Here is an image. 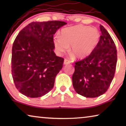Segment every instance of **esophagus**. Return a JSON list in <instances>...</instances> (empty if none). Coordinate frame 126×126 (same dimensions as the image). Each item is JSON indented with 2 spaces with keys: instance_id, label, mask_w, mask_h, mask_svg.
I'll use <instances>...</instances> for the list:
<instances>
[{
  "instance_id": "34e87169",
  "label": "esophagus",
  "mask_w": 126,
  "mask_h": 126,
  "mask_svg": "<svg viewBox=\"0 0 126 126\" xmlns=\"http://www.w3.org/2000/svg\"><path fill=\"white\" fill-rule=\"evenodd\" d=\"M71 63V61H69V60L65 59L64 61H63V64L64 65H68V64H70Z\"/></svg>"
}]
</instances>
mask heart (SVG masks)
Listing matches in <instances>:
<instances>
[{"mask_svg":"<svg viewBox=\"0 0 126 126\" xmlns=\"http://www.w3.org/2000/svg\"><path fill=\"white\" fill-rule=\"evenodd\" d=\"M100 39L98 29L87 26L77 25L62 29L60 35L53 39L57 54L62 55L70 46V52L76 57L82 58L88 56L97 47Z\"/></svg>","mask_w":126,"mask_h":126,"instance_id":"obj_1","label":"heart"}]
</instances>
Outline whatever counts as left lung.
Here are the masks:
<instances>
[{
	"mask_svg": "<svg viewBox=\"0 0 126 126\" xmlns=\"http://www.w3.org/2000/svg\"><path fill=\"white\" fill-rule=\"evenodd\" d=\"M100 39L87 58L75 63L72 76L74 89L86 97H97L107 91L114 77L117 50L111 35L102 25Z\"/></svg>",
	"mask_w": 126,
	"mask_h": 126,
	"instance_id": "obj_1",
	"label": "left lung"
}]
</instances>
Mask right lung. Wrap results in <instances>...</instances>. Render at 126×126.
I'll return each mask as SVG.
<instances>
[{
  "instance_id": "obj_1",
  "label": "right lung",
  "mask_w": 126,
  "mask_h": 126,
  "mask_svg": "<svg viewBox=\"0 0 126 126\" xmlns=\"http://www.w3.org/2000/svg\"><path fill=\"white\" fill-rule=\"evenodd\" d=\"M63 21L33 22L19 32L12 49V75L19 92L29 97L44 96L54 87L63 58L54 52L53 35Z\"/></svg>"
}]
</instances>
